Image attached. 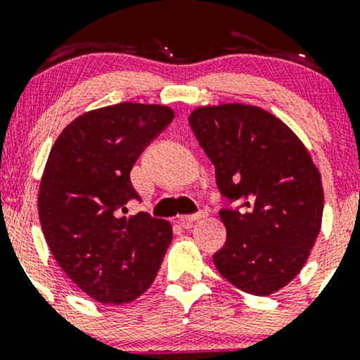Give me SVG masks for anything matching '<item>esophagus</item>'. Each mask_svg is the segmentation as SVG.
<instances>
[{
	"mask_svg": "<svg viewBox=\"0 0 360 360\" xmlns=\"http://www.w3.org/2000/svg\"><path fill=\"white\" fill-rule=\"evenodd\" d=\"M206 214H208L206 210H201V212H198L194 214H184V217H179V223H181V226H184V229H189L194 221L201 220V218H205Z\"/></svg>",
	"mask_w": 360,
	"mask_h": 360,
	"instance_id": "esophagus-1",
	"label": "esophagus"
}]
</instances>
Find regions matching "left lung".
Masks as SVG:
<instances>
[{"label":"left lung","mask_w":360,"mask_h":360,"mask_svg":"<svg viewBox=\"0 0 360 360\" xmlns=\"http://www.w3.org/2000/svg\"><path fill=\"white\" fill-rule=\"evenodd\" d=\"M194 137L214 166L226 242L213 262L235 288L279 291L303 269L321 229L323 186L307 147L269 111L229 103L189 115Z\"/></svg>","instance_id":"8db88e82"}]
</instances>
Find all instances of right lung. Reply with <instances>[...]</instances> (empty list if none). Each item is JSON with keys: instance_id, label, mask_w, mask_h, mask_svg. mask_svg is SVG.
I'll return each mask as SVG.
<instances>
[{"instance_id": "obj_1", "label": "right lung", "mask_w": 360, "mask_h": 360, "mask_svg": "<svg viewBox=\"0 0 360 360\" xmlns=\"http://www.w3.org/2000/svg\"><path fill=\"white\" fill-rule=\"evenodd\" d=\"M174 118L162 105L120 103L88 111L62 130L45 164L39 217L53 259L81 291L130 303L154 283L172 226L140 212L130 171Z\"/></svg>"}]
</instances>
